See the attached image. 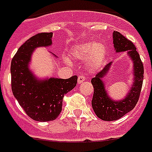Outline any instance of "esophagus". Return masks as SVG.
I'll use <instances>...</instances> for the list:
<instances>
[{"mask_svg":"<svg viewBox=\"0 0 152 152\" xmlns=\"http://www.w3.org/2000/svg\"><path fill=\"white\" fill-rule=\"evenodd\" d=\"M86 76L84 75H81L78 76V77H77V83L78 84H81V83H83V82H85L86 81Z\"/></svg>","mask_w":152,"mask_h":152,"instance_id":"obj_1","label":"esophagus"}]
</instances>
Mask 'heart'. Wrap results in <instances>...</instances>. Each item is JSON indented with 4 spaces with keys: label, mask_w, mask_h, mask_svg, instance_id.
Listing matches in <instances>:
<instances>
[{
    "label": "heart",
    "mask_w": 152,
    "mask_h": 152,
    "mask_svg": "<svg viewBox=\"0 0 152 152\" xmlns=\"http://www.w3.org/2000/svg\"><path fill=\"white\" fill-rule=\"evenodd\" d=\"M107 55V47L102 42H86L75 45L70 50V56L76 61H85L90 69L96 70L102 66Z\"/></svg>",
    "instance_id": "1"
}]
</instances>
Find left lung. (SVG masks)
I'll return each instance as SVG.
<instances>
[{"label": "left lung", "instance_id": "1", "mask_svg": "<svg viewBox=\"0 0 152 152\" xmlns=\"http://www.w3.org/2000/svg\"><path fill=\"white\" fill-rule=\"evenodd\" d=\"M113 44L116 53L126 51L133 63V82L126 96L120 100H115L110 97L106 89L103 78L110 71L111 62L107 64L96 76L91 79L94 86L92 108L95 115L104 121H115L134 109L140 98L143 79V65L136 48L131 41L126 39L119 32L113 33Z\"/></svg>", "mask_w": 152, "mask_h": 152}]
</instances>
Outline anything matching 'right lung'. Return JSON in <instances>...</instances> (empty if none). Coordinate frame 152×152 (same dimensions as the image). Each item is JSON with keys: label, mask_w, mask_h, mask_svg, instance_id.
Segmentation results:
<instances>
[{"label": "right lung", "mask_w": 152, "mask_h": 152, "mask_svg": "<svg viewBox=\"0 0 152 152\" xmlns=\"http://www.w3.org/2000/svg\"><path fill=\"white\" fill-rule=\"evenodd\" d=\"M52 37L53 33H41L30 37L18 49L11 61L12 94L28 117L38 122L58 118L61 111L64 95L77 85L76 75L68 79L38 78L29 68L34 50L50 46Z\"/></svg>", "instance_id": "1"}]
</instances>
